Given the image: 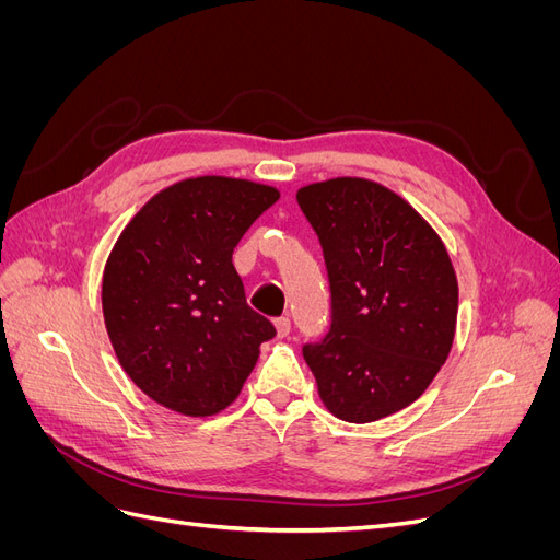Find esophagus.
<instances>
[{
  "label": "esophagus",
  "mask_w": 560,
  "mask_h": 560,
  "mask_svg": "<svg viewBox=\"0 0 560 560\" xmlns=\"http://www.w3.org/2000/svg\"><path fill=\"white\" fill-rule=\"evenodd\" d=\"M276 329H278V336H280V338L290 336V331H292V319L287 317V315L278 317V319H276Z\"/></svg>",
  "instance_id": "esophagus-1"
}]
</instances>
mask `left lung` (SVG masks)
Returning a JSON list of instances; mask_svg holds the SVG:
<instances>
[{"mask_svg":"<svg viewBox=\"0 0 560 560\" xmlns=\"http://www.w3.org/2000/svg\"><path fill=\"white\" fill-rule=\"evenodd\" d=\"M329 278V329L303 343L327 409L348 422L395 413L425 393L451 352L457 280L448 252L409 202L341 177L303 186Z\"/></svg>","mask_w":560,"mask_h":560,"instance_id":"8db88e82","label":"left lung"}]
</instances>
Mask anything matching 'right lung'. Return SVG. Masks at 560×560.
<instances>
[{
    "instance_id": "obj_1",
    "label": "right lung",
    "mask_w": 560,
    "mask_h": 560,
    "mask_svg": "<svg viewBox=\"0 0 560 560\" xmlns=\"http://www.w3.org/2000/svg\"><path fill=\"white\" fill-rule=\"evenodd\" d=\"M278 198L245 179H184L151 198L114 245L103 278L112 346L132 383L167 409H226L276 336L247 306L231 254Z\"/></svg>"
}]
</instances>
